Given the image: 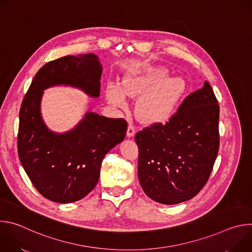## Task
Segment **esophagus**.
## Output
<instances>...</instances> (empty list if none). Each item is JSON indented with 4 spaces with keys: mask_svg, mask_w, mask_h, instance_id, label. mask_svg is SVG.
Here are the masks:
<instances>
[{
    "mask_svg": "<svg viewBox=\"0 0 252 252\" xmlns=\"http://www.w3.org/2000/svg\"><path fill=\"white\" fill-rule=\"evenodd\" d=\"M134 134H135V127L132 125H128L127 131H126L127 137H132Z\"/></svg>",
    "mask_w": 252,
    "mask_h": 252,
    "instance_id": "esophagus-1",
    "label": "esophagus"
}]
</instances>
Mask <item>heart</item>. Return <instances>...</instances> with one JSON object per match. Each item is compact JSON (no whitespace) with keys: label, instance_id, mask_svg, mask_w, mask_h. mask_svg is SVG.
I'll use <instances>...</instances> for the list:
<instances>
[{"label":"heart","instance_id":"obj_1","mask_svg":"<svg viewBox=\"0 0 252 252\" xmlns=\"http://www.w3.org/2000/svg\"><path fill=\"white\" fill-rule=\"evenodd\" d=\"M166 76L167 69L161 66L127 74L123 79L121 88L113 83L107 84L105 95L111 103L120 107H125L126 96L142 95L136 103L138 116L146 122H158L171 114L184 91L181 80H164Z\"/></svg>","mask_w":252,"mask_h":252}]
</instances>
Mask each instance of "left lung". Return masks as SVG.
I'll return each instance as SVG.
<instances>
[{"label": "left lung", "instance_id": "8db88e82", "mask_svg": "<svg viewBox=\"0 0 252 252\" xmlns=\"http://www.w3.org/2000/svg\"><path fill=\"white\" fill-rule=\"evenodd\" d=\"M220 105L210 85L190 94L165 124L138 131V181L162 204L194 197L204 187L220 148Z\"/></svg>", "mask_w": 252, "mask_h": 252}]
</instances>
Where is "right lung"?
<instances>
[{
	"label": "right lung",
	"instance_id": "right-lung-1",
	"mask_svg": "<svg viewBox=\"0 0 252 252\" xmlns=\"http://www.w3.org/2000/svg\"><path fill=\"white\" fill-rule=\"evenodd\" d=\"M102 65L94 54L65 56L47 63L35 74L20 110L18 153L33 187L46 198L68 203L82 199L96 186L104 156L121 143L127 124L93 112L65 132L45 124L44 91L65 86L98 97Z\"/></svg>",
	"mask_w": 252,
	"mask_h": 252
}]
</instances>
